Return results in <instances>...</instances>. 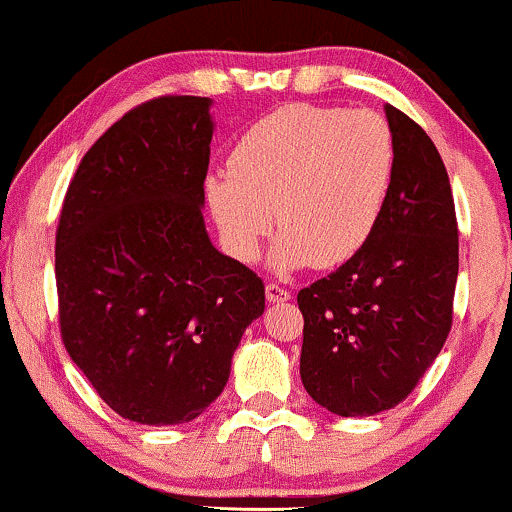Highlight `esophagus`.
<instances>
[{"mask_svg": "<svg viewBox=\"0 0 512 512\" xmlns=\"http://www.w3.org/2000/svg\"><path fill=\"white\" fill-rule=\"evenodd\" d=\"M264 293H267V301L269 303H286L291 301V293L286 289H281L279 284H267V289H264Z\"/></svg>", "mask_w": 512, "mask_h": 512, "instance_id": "esophagus-1", "label": "esophagus"}]
</instances>
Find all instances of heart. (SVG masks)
Masks as SVG:
<instances>
[{
	"label": "heart",
	"instance_id": "heart-1",
	"mask_svg": "<svg viewBox=\"0 0 512 512\" xmlns=\"http://www.w3.org/2000/svg\"><path fill=\"white\" fill-rule=\"evenodd\" d=\"M395 173V139L370 110L284 105L245 129L228 170L207 178L211 214L228 250L252 262L264 236L279 274L356 255L383 216Z\"/></svg>",
	"mask_w": 512,
	"mask_h": 512
}]
</instances>
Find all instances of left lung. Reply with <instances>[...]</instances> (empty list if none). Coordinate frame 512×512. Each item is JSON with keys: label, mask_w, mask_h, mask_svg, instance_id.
I'll return each mask as SVG.
<instances>
[{"label": "left lung", "mask_w": 512, "mask_h": 512, "mask_svg": "<svg viewBox=\"0 0 512 512\" xmlns=\"http://www.w3.org/2000/svg\"><path fill=\"white\" fill-rule=\"evenodd\" d=\"M395 173L368 243L298 293L301 380L320 407L373 416L397 407L436 361L452 327L460 245L436 144L385 105Z\"/></svg>", "instance_id": "8db88e82"}]
</instances>
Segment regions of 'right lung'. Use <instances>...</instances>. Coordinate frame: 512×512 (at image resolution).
I'll return each mask as SVG.
<instances>
[{"label":"right lung","mask_w":512,"mask_h":512,"mask_svg":"<svg viewBox=\"0 0 512 512\" xmlns=\"http://www.w3.org/2000/svg\"><path fill=\"white\" fill-rule=\"evenodd\" d=\"M211 98L161 96L81 158L55 240L64 349L122 419L173 426L221 395L264 284L211 245Z\"/></svg>","instance_id":"1"}]
</instances>
